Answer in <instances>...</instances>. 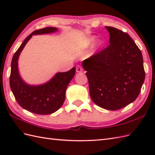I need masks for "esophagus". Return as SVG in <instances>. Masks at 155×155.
Instances as JSON below:
<instances>
[{
	"instance_id": "1",
	"label": "esophagus",
	"mask_w": 155,
	"mask_h": 155,
	"mask_svg": "<svg viewBox=\"0 0 155 155\" xmlns=\"http://www.w3.org/2000/svg\"><path fill=\"white\" fill-rule=\"evenodd\" d=\"M83 68L81 67L80 66H77L76 67V72L78 73H80V72H83Z\"/></svg>"
}]
</instances>
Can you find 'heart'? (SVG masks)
Masks as SVG:
<instances>
[{"instance_id":"heart-1","label":"heart","mask_w":155,"mask_h":155,"mask_svg":"<svg viewBox=\"0 0 155 155\" xmlns=\"http://www.w3.org/2000/svg\"><path fill=\"white\" fill-rule=\"evenodd\" d=\"M96 39H97V37L96 35L91 36L86 41V42H85V46H92L94 43H95V41H96ZM102 43H103L102 41H100L99 42V45L101 46L102 45Z\"/></svg>"}]
</instances>
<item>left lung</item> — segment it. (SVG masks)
I'll return each mask as SVG.
<instances>
[{
	"label": "left lung",
	"mask_w": 155,
	"mask_h": 155,
	"mask_svg": "<svg viewBox=\"0 0 155 155\" xmlns=\"http://www.w3.org/2000/svg\"><path fill=\"white\" fill-rule=\"evenodd\" d=\"M110 45L84 60L92 100L110 110L121 109L133 102L145 79L141 51L132 38L118 29L105 26Z\"/></svg>",
	"instance_id": "1"
}]
</instances>
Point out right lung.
Returning a JSON list of instances; mask_svg holds the SVG:
<instances>
[{
  "label": "right lung",
  "mask_w": 155,
  "mask_h": 155,
  "mask_svg": "<svg viewBox=\"0 0 155 155\" xmlns=\"http://www.w3.org/2000/svg\"><path fill=\"white\" fill-rule=\"evenodd\" d=\"M58 31L57 28L48 27L33 31L23 41L12 58L10 78L11 90L21 107L36 114H50L60 109L65 100L67 88L74 77L76 68L65 72L56 73L45 83L31 85L20 76L18 68V58L32 35L52 34Z\"/></svg>",
  "instance_id": "add662e5"
}]
</instances>
